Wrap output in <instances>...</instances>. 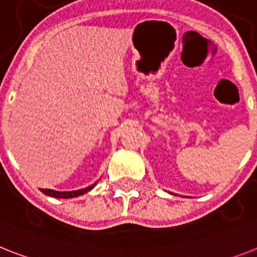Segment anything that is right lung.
I'll return each mask as SVG.
<instances>
[{
	"mask_svg": "<svg viewBox=\"0 0 257 257\" xmlns=\"http://www.w3.org/2000/svg\"><path fill=\"white\" fill-rule=\"evenodd\" d=\"M96 183H93V185L85 187V189L75 190V191H55V190H50V189H41V191L43 194H46V195H49V197L63 198V199H67V198H75V197H79V195H83V194H85L91 189H93Z\"/></svg>",
	"mask_w": 257,
	"mask_h": 257,
	"instance_id": "add662e5",
	"label": "right lung"
}]
</instances>
